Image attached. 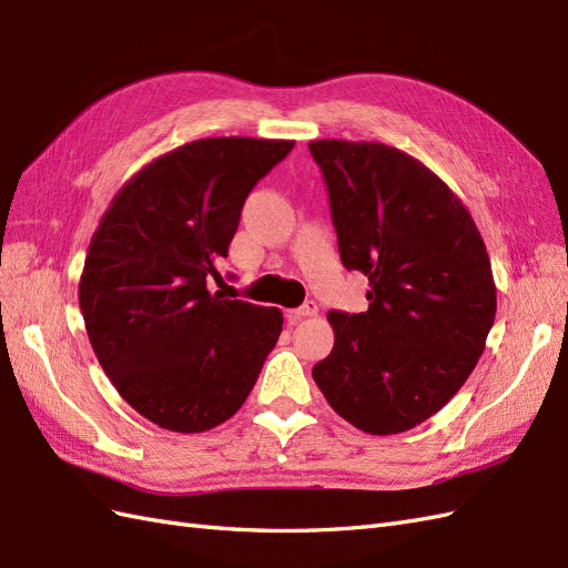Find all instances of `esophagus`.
<instances>
[{"label": "esophagus", "instance_id": "1", "mask_svg": "<svg viewBox=\"0 0 568 568\" xmlns=\"http://www.w3.org/2000/svg\"><path fill=\"white\" fill-rule=\"evenodd\" d=\"M316 314H318V304L316 302H306V304L300 306V310L287 312V323H290V326H295V323L310 318V316H316Z\"/></svg>", "mask_w": 568, "mask_h": 568}]
</instances>
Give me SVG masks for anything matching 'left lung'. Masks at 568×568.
Instances as JSON below:
<instances>
[{
	"label": "left lung",
	"mask_w": 568,
	"mask_h": 568,
	"mask_svg": "<svg viewBox=\"0 0 568 568\" xmlns=\"http://www.w3.org/2000/svg\"><path fill=\"white\" fill-rule=\"evenodd\" d=\"M339 258L368 275V310L328 312L335 345L312 376L354 428L424 424L471 376L497 312L485 242L449 185L383 142L314 140Z\"/></svg>",
	"instance_id": "left-lung-1"
}]
</instances>
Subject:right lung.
I'll list each match as a JSON object with an SVG mask.
<instances>
[{
  "label": "right lung",
  "instance_id": "1",
  "mask_svg": "<svg viewBox=\"0 0 568 568\" xmlns=\"http://www.w3.org/2000/svg\"><path fill=\"white\" fill-rule=\"evenodd\" d=\"M295 140L204 138L152 159L109 204L78 283L90 345L159 428L229 420L278 343L283 314L212 293L242 204Z\"/></svg>",
  "mask_w": 568,
  "mask_h": 568
}]
</instances>
